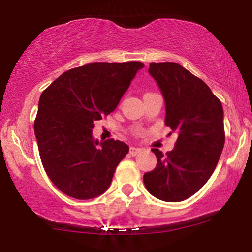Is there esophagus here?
Returning <instances> with one entry per match:
<instances>
[{"label": "esophagus", "mask_w": 252, "mask_h": 252, "mask_svg": "<svg viewBox=\"0 0 252 252\" xmlns=\"http://www.w3.org/2000/svg\"><path fill=\"white\" fill-rule=\"evenodd\" d=\"M140 152H141L140 148L134 147V146H131V147H130V154L132 155V157H136V155H137L138 153H140Z\"/></svg>", "instance_id": "esophagus-1"}]
</instances>
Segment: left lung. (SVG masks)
<instances>
[{
  "instance_id": "left-lung-1",
  "label": "left lung",
  "mask_w": 252,
  "mask_h": 252,
  "mask_svg": "<svg viewBox=\"0 0 252 252\" xmlns=\"http://www.w3.org/2000/svg\"><path fill=\"white\" fill-rule=\"evenodd\" d=\"M148 73L165 101V126L176 132L175 148L157 155V168L144 175L148 192L165 202L195 194L215 171L225 144L221 102L207 84L176 63H152Z\"/></svg>"
}]
</instances>
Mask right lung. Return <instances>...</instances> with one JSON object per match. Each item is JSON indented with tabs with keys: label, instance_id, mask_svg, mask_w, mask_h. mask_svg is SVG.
<instances>
[{
	"label": "right lung",
	"instance_id": "right-lung-1",
	"mask_svg": "<svg viewBox=\"0 0 252 252\" xmlns=\"http://www.w3.org/2000/svg\"><path fill=\"white\" fill-rule=\"evenodd\" d=\"M140 62L91 63L62 74L42 92L34 122L47 175L63 194L89 200L106 192L129 153L123 141L92 137L94 122L116 108Z\"/></svg>",
	"mask_w": 252,
	"mask_h": 252
}]
</instances>
